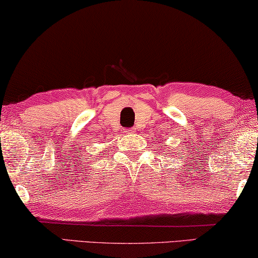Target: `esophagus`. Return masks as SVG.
I'll return each instance as SVG.
<instances>
[{
    "label": "esophagus",
    "instance_id": "34e87169",
    "mask_svg": "<svg viewBox=\"0 0 258 258\" xmlns=\"http://www.w3.org/2000/svg\"><path fill=\"white\" fill-rule=\"evenodd\" d=\"M132 132H134L133 128H126L125 130V133H132Z\"/></svg>",
    "mask_w": 258,
    "mask_h": 258
}]
</instances>
